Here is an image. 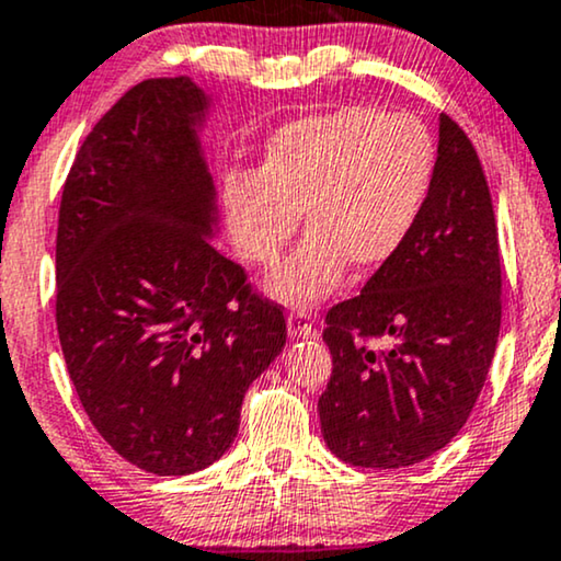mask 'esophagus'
Returning a JSON list of instances; mask_svg holds the SVG:
<instances>
[{
  "mask_svg": "<svg viewBox=\"0 0 561 561\" xmlns=\"http://www.w3.org/2000/svg\"><path fill=\"white\" fill-rule=\"evenodd\" d=\"M288 335L291 337H314L317 335L312 314H309L307 309H296V312L288 314Z\"/></svg>",
  "mask_w": 561,
  "mask_h": 561,
  "instance_id": "1",
  "label": "esophagus"
}]
</instances>
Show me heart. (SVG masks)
I'll use <instances>...</instances> for the list:
<instances>
[{"label":"heart","instance_id":"b5f03b06","mask_svg":"<svg viewBox=\"0 0 561 561\" xmlns=\"http://www.w3.org/2000/svg\"><path fill=\"white\" fill-rule=\"evenodd\" d=\"M432 135L408 114L343 106L270 137L257 176L228 174L224 207L241 257L273 265L301 210L309 237L270 278L286 304H312L345 265L371 273L411 237L434 176Z\"/></svg>","mask_w":561,"mask_h":561}]
</instances>
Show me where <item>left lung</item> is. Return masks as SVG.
<instances>
[{
  "label": "left lung",
  "mask_w": 561,
  "mask_h": 561,
  "mask_svg": "<svg viewBox=\"0 0 561 561\" xmlns=\"http://www.w3.org/2000/svg\"><path fill=\"white\" fill-rule=\"evenodd\" d=\"M333 375L320 398L330 453L358 468H405L471 416L502 322L492 195L460 124L439 148L411 237L362 294L324 314Z\"/></svg>",
  "instance_id": "1"
}]
</instances>
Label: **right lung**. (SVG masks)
Returning <instances> with one entry per match:
<instances>
[{
    "label": "right lung",
    "mask_w": 561,
    "mask_h": 561,
    "mask_svg": "<svg viewBox=\"0 0 561 561\" xmlns=\"http://www.w3.org/2000/svg\"><path fill=\"white\" fill-rule=\"evenodd\" d=\"M190 78L129 88L69 169L57 228V330L90 424L156 476L231 447L249 385L286 345L280 304L210 244L216 186Z\"/></svg>",
    "instance_id": "right-lung-1"
}]
</instances>
